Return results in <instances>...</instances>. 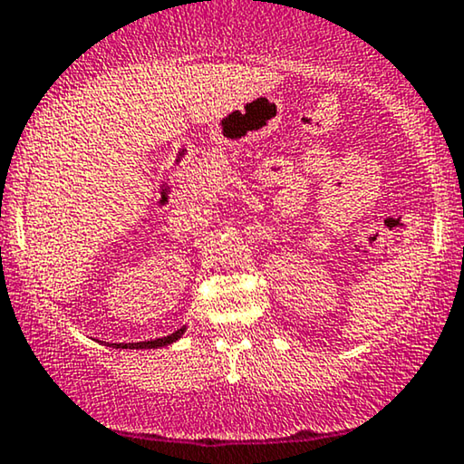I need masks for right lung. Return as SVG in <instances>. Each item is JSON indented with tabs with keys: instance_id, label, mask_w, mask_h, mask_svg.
Returning <instances> with one entry per match:
<instances>
[{
	"instance_id": "obj_1",
	"label": "right lung",
	"mask_w": 464,
	"mask_h": 464,
	"mask_svg": "<svg viewBox=\"0 0 464 464\" xmlns=\"http://www.w3.org/2000/svg\"><path fill=\"white\" fill-rule=\"evenodd\" d=\"M183 334V329L179 332L167 335V338H158V340H148V342H135V344H113L116 348H158V346H167V344H173L175 340H179Z\"/></svg>"
}]
</instances>
